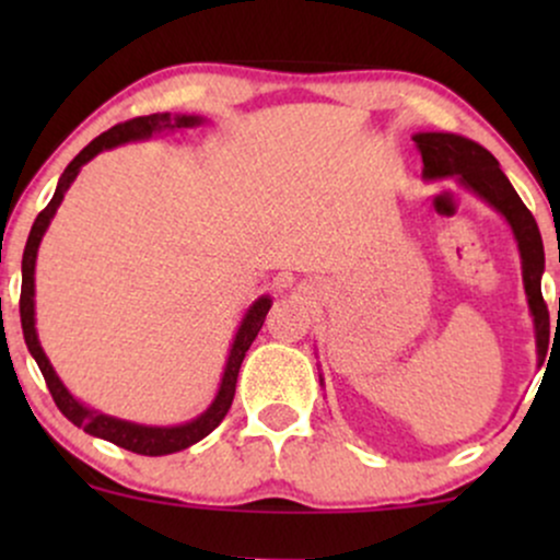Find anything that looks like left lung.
Instances as JSON below:
<instances>
[{
  "mask_svg": "<svg viewBox=\"0 0 560 560\" xmlns=\"http://www.w3.org/2000/svg\"><path fill=\"white\" fill-rule=\"evenodd\" d=\"M416 147H419L423 160V178H458L460 184L468 186L474 195L490 202L500 215L505 218L511 226L513 236L518 242V253H522V273L526 300H529V311L535 316L537 326V347L539 355L548 347V337H542L545 324H548V305L542 300V271H545V249L542 236H539L535 215L526 210L522 197L516 195L505 173L500 171V163L494 160L492 152L477 141L458 137V133H416ZM542 361V358H539Z\"/></svg>",
  "mask_w": 560,
  "mask_h": 560,
  "instance_id": "obj_1",
  "label": "left lung"
}]
</instances>
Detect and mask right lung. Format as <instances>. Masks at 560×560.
Masks as SVG:
<instances>
[{
  "label": "right lung",
  "instance_id": "add662e5",
  "mask_svg": "<svg viewBox=\"0 0 560 560\" xmlns=\"http://www.w3.org/2000/svg\"><path fill=\"white\" fill-rule=\"evenodd\" d=\"M202 124L199 115H171V113H155V115H141V118H131L126 124L113 126L110 131L100 133L94 141H89L86 147L70 160V165L62 171L60 182H57L55 197L49 199L47 208L36 215L34 226H31L28 242H25L23 249V287H21V324H23V337L25 345H28V352L34 355V361L42 369L44 382H47L49 392H52V400L57 408L62 410L68 421H73L75 427L83 429L86 434L100 436V440L113 442V445L131 450V453L139 455H171L178 453V450H186L195 442L208 436L213 429L226 419L231 400H234L236 392V376H240L242 361L247 355L249 345L253 339L258 337L262 320L268 316V307H271V298L262 294L260 300H255L249 305V311L244 313L240 331H236L234 345L229 350V361L226 369H223V378L221 387H218L215 400L210 402V408L205 410L202 416H197L195 421H186L182 427H141V423H131L124 419H115V416H105L100 410L86 408V405L75 400L73 395L66 389V384L60 382V376L55 374L52 363L49 358L44 355L42 345H38V334H36V311H34V271H36V253L38 244H42L44 231H47L49 221H52L57 208H60L62 197H66L68 186L75 182L79 176L81 165H86L94 155H100L102 150H113V147L126 144V141H139V139H150L152 133L160 131H178V128H191Z\"/></svg>",
  "mask_w": 560,
  "mask_h": 560
}]
</instances>
